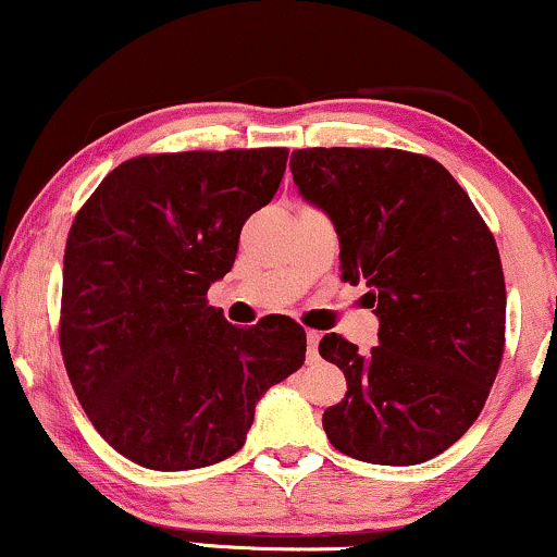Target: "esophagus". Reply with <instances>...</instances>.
<instances>
[{
  "label": "esophagus",
  "mask_w": 557,
  "mask_h": 557,
  "mask_svg": "<svg viewBox=\"0 0 557 557\" xmlns=\"http://www.w3.org/2000/svg\"><path fill=\"white\" fill-rule=\"evenodd\" d=\"M317 345H320V332L309 330V332H307V352H309V360L317 358Z\"/></svg>",
  "instance_id": "1"
}]
</instances>
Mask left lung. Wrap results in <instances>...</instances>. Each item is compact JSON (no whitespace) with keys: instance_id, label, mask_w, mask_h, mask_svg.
<instances>
[{"instance_id":"8db88e82","label":"left lung","mask_w":557,"mask_h":557,"mask_svg":"<svg viewBox=\"0 0 557 557\" xmlns=\"http://www.w3.org/2000/svg\"><path fill=\"white\" fill-rule=\"evenodd\" d=\"M288 165L337 230L343 281L366 284L379 317L371 352L335 332L320 341L348 381L322 428L356 460L424 463L466 435L499 373L507 288L494 235L428 156L307 148Z\"/></svg>"}]
</instances>
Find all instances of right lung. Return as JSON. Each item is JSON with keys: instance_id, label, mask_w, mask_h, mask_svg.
Returning <instances> with one entry per match:
<instances>
[{"instance_id": "add662e5", "label": "right lung", "mask_w": 557, "mask_h": 557, "mask_svg": "<svg viewBox=\"0 0 557 557\" xmlns=\"http://www.w3.org/2000/svg\"><path fill=\"white\" fill-rule=\"evenodd\" d=\"M286 158V148L137 156L78 209L63 256V363L99 435L137 466L191 471L235 455L258 399L305 363L307 335L292 317L243 330L207 305Z\"/></svg>"}]
</instances>
